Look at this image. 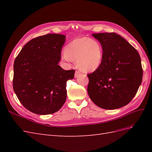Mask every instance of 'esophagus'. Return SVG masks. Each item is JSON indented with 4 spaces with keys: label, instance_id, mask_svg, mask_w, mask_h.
<instances>
[{
    "label": "esophagus",
    "instance_id": "34e87169",
    "mask_svg": "<svg viewBox=\"0 0 152 152\" xmlns=\"http://www.w3.org/2000/svg\"><path fill=\"white\" fill-rule=\"evenodd\" d=\"M80 75V73L79 71H76L75 73V77L77 78V77H79Z\"/></svg>",
    "mask_w": 152,
    "mask_h": 152
}]
</instances>
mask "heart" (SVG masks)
Returning a JSON list of instances; mask_svg holds the SVG:
<instances>
[{"label":"heart","mask_w":152,"mask_h":152,"mask_svg":"<svg viewBox=\"0 0 152 152\" xmlns=\"http://www.w3.org/2000/svg\"><path fill=\"white\" fill-rule=\"evenodd\" d=\"M62 58L68 62L77 61L80 70L92 72L102 64L103 49L97 41L87 37L77 38L68 44Z\"/></svg>","instance_id":"heart-1"}]
</instances>
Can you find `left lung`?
Wrapping results in <instances>:
<instances>
[{"mask_svg":"<svg viewBox=\"0 0 152 152\" xmlns=\"http://www.w3.org/2000/svg\"><path fill=\"white\" fill-rule=\"evenodd\" d=\"M100 42L103 59L99 67L87 75V93L94 104L107 110L127 104L141 84L142 69L136 49L115 33L92 34Z\"/></svg>","mask_w":152,"mask_h":152,"instance_id":"8db88e82","label":"left lung"}]
</instances>
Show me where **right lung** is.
I'll use <instances>...</instances> for the list:
<instances>
[{
  "label": "right lung",
  "mask_w": 152,
  "mask_h": 152,
  "mask_svg": "<svg viewBox=\"0 0 152 152\" xmlns=\"http://www.w3.org/2000/svg\"><path fill=\"white\" fill-rule=\"evenodd\" d=\"M66 36L49 34L30 40L14 63L13 89L20 103L32 113L48 115L60 109L66 99V82L74 70L58 63Z\"/></svg>",
  "instance_id": "1"
}]
</instances>
